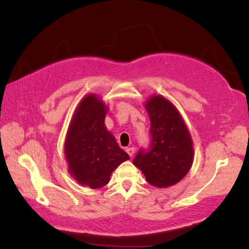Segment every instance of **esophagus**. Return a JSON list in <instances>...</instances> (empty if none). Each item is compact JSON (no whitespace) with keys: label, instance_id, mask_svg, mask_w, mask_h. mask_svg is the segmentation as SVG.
Returning <instances> with one entry per match:
<instances>
[{"label":"esophagus","instance_id":"1","mask_svg":"<svg viewBox=\"0 0 249 249\" xmlns=\"http://www.w3.org/2000/svg\"><path fill=\"white\" fill-rule=\"evenodd\" d=\"M125 152L128 153V155L130 156V158H132V156H134V154H135V148L134 147H129V148L125 149Z\"/></svg>","mask_w":249,"mask_h":249}]
</instances>
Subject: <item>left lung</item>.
Masks as SVG:
<instances>
[{
	"mask_svg": "<svg viewBox=\"0 0 249 249\" xmlns=\"http://www.w3.org/2000/svg\"><path fill=\"white\" fill-rule=\"evenodd\" d=\"M151 129L149 145L142 147L132 163L152 186L164 188L179 182L193 164V142L177 108L162 96L145 105Z\"/></svg>",
	"mask_w": 249,
	"mask_h": 249,
	"instance_id": "1",
	"label": "left lung"
}]
</instances>
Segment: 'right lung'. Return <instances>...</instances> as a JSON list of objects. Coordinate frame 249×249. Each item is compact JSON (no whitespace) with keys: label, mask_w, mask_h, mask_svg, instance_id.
Here are the masks:
<instances>
[{"label":"right lung","mask_w":249,"mask_h":249,"mask_svg":"<svg viewBox=\"0 0 249 249\" xmlns=\"http://www.w3.org/2000/svg\"><path fill=\"white\" fill-rule=\"evenodd\" d=\"M107 111L95 95L85 97L74 112L64 145L70 173L93 189L107 185L112 171L130 159L105 128Z\"/></svg>","instance_id":"1"}]
</instances>
